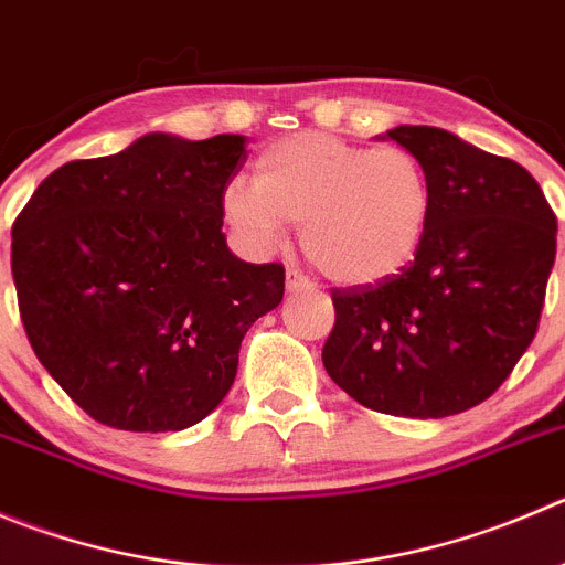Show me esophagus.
<instances>
[{"label": "esophagus", "mask_w": 565, "mask_h": 565, "mask_svg": "<svg viewBox=\"0 0 565 565\" xmlns=\"http://www.w3.org/2000/svg\"><path fill=\"white\" fill-rule=\"evenodd\" d=\"M309 289H315L309 276H303L298 267H287V292H309Z\"/></svg>", "instance_id": "34e87169"}]
</instances>
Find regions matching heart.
Wrapping results in <instances>:
<instances>
[{"instance_id":"obj_1","label":"heart","mask_w":565,"mask_h":565,"mask_svg":"<svg viewBox=\"0 0 565 565\" xmlns=\"http://www.w3.org/2000/svg\"><path fill=\"white\" fill-rule=\"evenodd\" d=\"M429 172L407 147H362L295 134L265 147L256 181L223 189V214L253 250H276L289 223L315 267L342 284H376L418 256L431 223Z\"/></svg>"}]
</instances>
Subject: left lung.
Returning <instances> with one entry per match:
<instances>
[{
  "mask_svg": "<svg viewBox=\"0 0 565 565\" xmlns=\"http://www.w3.org/2000/svg\"><path fill=\"white\" fill-rule=\"evenodd\" d=\"M387 139L429 172V234L402 273L331 289L337 320L323 365L362 407L446 418L497 393L530 348L557 217L510 158L426 125H398Z\"/></svg>",
  "mask_w": 565,
  "mask_h": 565,
  "instance_id": "obj_1",
  "label": "left lung"
}]
</instances>
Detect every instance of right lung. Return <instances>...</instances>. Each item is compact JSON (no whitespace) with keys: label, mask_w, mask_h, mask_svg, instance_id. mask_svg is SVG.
Returning <instances> with one entry per match:
<instances>
[{"label":"right lung","mask_w":565,"mask_h":565,"mask_svg":"<svg viewBox=\"0 0 565 565\" xmlns=\"http://www.w3.org/2000/svg\"><path fill=\"white\" fill-rule=\"evenodd\" d=\"M245 136L147 134L57 167L13 223L19 312L41 365L94 420L181 431L231 390L242 337L284 298V267L225 245L223 189Z\"/></svg>","instance_id":"right-lung-1"}]
</instances>
